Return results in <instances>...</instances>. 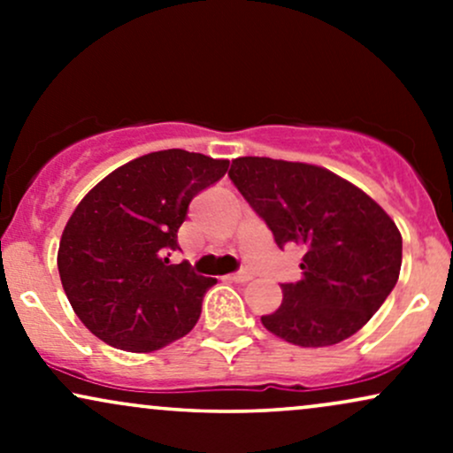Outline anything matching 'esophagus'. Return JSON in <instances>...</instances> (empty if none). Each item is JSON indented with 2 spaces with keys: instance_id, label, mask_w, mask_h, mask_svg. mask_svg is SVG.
<instances>
[{
  "instance_id": "obj_1",
  "label": "esophagus",
  "mask_w": 453,
  "mask_h": 453,
  "mask_svg": "<svg viewBox=\"0 0 453 453\" xmlns=\"http://www.w3.org/2000/svg\"><path fill=\"white\" fill-rule=\"evenodd\" d=\"M227 280H234V283H247V280H251V274H249V273H234V274H227Z\"/></svg>"
}]
</instances>
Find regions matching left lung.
<instances>
[{"label":"left lung","mask_w":453,"mask_h":453,"mask_svg":"<svg viewBox=\"0 0 453 453\" xmlns=\"http://www.w3.org/2000/svg\"><path fill=\"white\" fill-rule=\"evenodd\" d=\"M232 183L266 221L279 247L304 251L296 283L262 324L298 347L349 339L396 285L403 236L360 187L321 165L270 157L232 159Z\"/></svg>","instance_id":"left-lung-1"}]
</instances>
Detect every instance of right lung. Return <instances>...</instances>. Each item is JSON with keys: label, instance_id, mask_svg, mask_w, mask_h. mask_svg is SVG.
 I'll use <instances>...</instances> for the list:
<instances>
[{"label": "right lung", "instance_id": "add662e5", "mask_svg": "<svg viewBox=\"0 0 453 453\" xmlns=\"http://www.w3.org/2000/svg\"><path fill=\"white\" fill-rule=\"evenodd\" d=\"M227 159L155 150L112 170L81 200L61 234L57 268L72 309L97 339L157 351L197 324L217 279L170 264L191 197L227 173Z\"/></svg>", "mask_w": 453, "mask_h": 453}]
</instances>
